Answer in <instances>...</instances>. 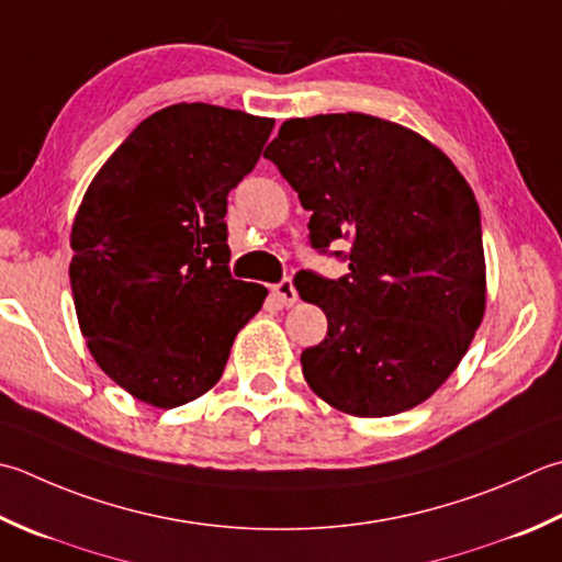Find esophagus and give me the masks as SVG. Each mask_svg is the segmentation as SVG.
<instances>
[{"label":"esophagus","instance_id":"esophagus-1","mask_svg":"<svg viewBox=\"0 0 562 562\" xmlns=\"http://www.w3.org/2000/svg\"><path fill=\"white\" fill-rule=\"evenodd\" d=\"M272 294L278 296V302H280L282 306H294V304H296V300H300V294H296V290H294V284H292V280H290V278L274 284V288H272Z\"/></svg>","mask_w":562,"mask_h":562}]
</instances>
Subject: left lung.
Listing matches in <instances>:
<instances>
[{"label": "left lung", "mask_w": 562, "mask_h": 562, "mask_svg": "<svg viewBox=\"0 0 562 562\" xmlns=\"http://www.w3.org/2000/svg\"><path fill=\"white\" fill-rule=\"evenodd\" d=\"M312 212V248L350 240L348 274L294 278L328 331L302 353L310 387L353 416H392L441 387L485 314L480 206L443 150L370 114L290 119L262 153Z\"/></svg>", "instance_id": "obj_1"}]
</instances>
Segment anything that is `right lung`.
I'll return each mask as SVG.
<instances>
[{"label": "right lung", "mask_w": 562, "mask_h": 562, "mask_svg": "<svg viewBox=\"0 0 562 562\" xmlns=\"http://www.w3.org/2000/svg\"><path fill=\"white\" fill-rule=\"evenodd\" d=\"M274 119L172 104L143 119L87 187L70 246L77 322L97 366L172 409L222 378L268 290L228 272L226 196Z\"/></svg>", "instance_id": "add662e5"}]
</instances>
